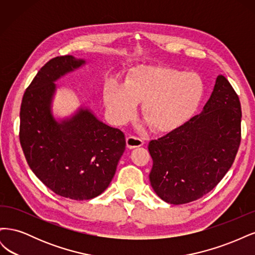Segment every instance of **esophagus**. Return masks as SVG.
Listing matches in <instances>:
<instances>
[{
  "instance_id": "34e87169",
  "label": "esophagus",
  "mask_w": 255,
  "mask_h": 255,
  "mask_svg": "<svg viewBox=\"0 0 255 255\" xmlns=\"http://www.w3.org/2000/svg\"><path fill=\"white\" fill-rule=\"evenodd\" d=\"M143 143H144V141L141 139V138H138L135 136L127 137V145L128 149L138 148V146H141Z\"/></svg>"
}]
</instances>
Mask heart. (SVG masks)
Returning <instances> with one entry per match:
<instances>
[{
    "label": "heart",
    "mask_w": 255,
    "mask_h": 255,
    "mask_svg": "<svg viewBox=\"0 0 255 255\" xmlns=\"http://www.w3.org/2000/svg\"><path fill=\"white\" fill-rule=\"evenodd\" d=\"M204 84L201 76L165 67H142L127 83L106 81L103 99L109 119L123 125L132 119L138 103L142 115L158 132H171L186 123L201 102Z\"/></svg>",
    "instance_id": "b5f03b06"
}]
</instances>
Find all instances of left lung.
<instances>
[{"label": "left lung", "mask_w": 255, "mask_h": 255, "mask_svg": "<svg viewBox=\"0 0 255 255\" xmlns=\"http://www.w3.org/2000/svg\"><path fill=\"white\" fill-rule=\"evenodd\" d=\"M239 98L223 75L200 115L149 142L151 186L170 204H185L210 192L226 175L242 137Z\"/></svg>", "instance_id": "8db88e82"}]
</instances>
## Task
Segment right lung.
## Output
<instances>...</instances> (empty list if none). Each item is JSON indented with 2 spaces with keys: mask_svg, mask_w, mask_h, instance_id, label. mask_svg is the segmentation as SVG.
<instances>
[{
  "mask_svg": "<svg viewBox=\"0 0 255 255\" xmlns=\"http://www.w3.org/2000/svg\"><path fill=\"white\" fill-rule=\"evenodd\" d=\"M85 64L72 55L49 60L26 88L20 110V143L29 168L56 195L72 200L101 195L127 145L119 128L87 109L60 121L54 118L55 81Z\"/></svg>",
  "mask_w": 255,
  "mask_h": 255,
  "instance_id": "1",
  "label": "right lung"
}]
</instances>
